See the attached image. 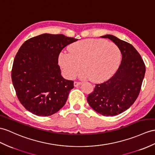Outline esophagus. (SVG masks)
<instances>
[{
    "label": "esophagus",
    "mask_w": 155,
    "mask_h": 155,
    "mask_svg": "<svg viewBox=\"0 0 155 155\" xmlns=\"http://www.w3.org/2000/svg\"><path fill=\"white\" fill-rule=\"evenodd\" d=\"M74 86H75V87H78V86H79V85H81V83H80V82L75 81V82L74 83Z\"/></svg>",
    "instance_id": "1"
}]
</instances>
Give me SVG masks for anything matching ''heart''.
Segmentation results:
<instances>
[{
    "label": "heart",
    "instance_id": "1",
    "mask_svg": "<svg viewBox=\"0 0 155 155\" xmlns=\"http://www.w3.org/2000/svg\"><path fill=\"white\" fill-rule=\"evenodd\" d=\"M69 53L61 52L58 64L68 79H74L80 73L84 79L93 82L108 80L114 74L121 59L120 48L114 43L103 39H88L71 44Z\"/></svg>",
    "mask_w": 155,
    "mask_h": 155
}]
</instances>
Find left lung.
<instances>
[{"mask_svg": "<svg viewBox=\"0 0 155 155\" xmlns=\"http://www.w3.org/2000/svg\"><path fill=\"white\" fill-rule=\"evenodd\" d=\"M114 42L120 48L122 61L114 75L103 84H97L87 97L89 106L105 116H113L127 110L140 92L145 74L141 55L132 45L114 35L101 36Z\"/></svg>", "mask_w": 155, "mask_h": 155, "instance_id": "8db88e82", "label": "left lung"}]
</instances>
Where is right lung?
<instances>
[{
    "label": "right lung",
    "mask_w": 155,
    "mask_h": 155,
    "mask_svg": "<svg viewBox=\"0 0 155 155\" xmlns=\"http://www.w3.org/2000/svg\"><path fill=\"white\" fill-rule=\"evenodd\" d=\"M78 39L43 33L27 40L15 56L12 81L21 104L39 116L55 114L66 103L74 81L61 75L60 52Z\"/></svg>",
    "instance_id": "right-lung-1"
}]
</instances>
